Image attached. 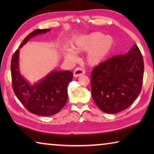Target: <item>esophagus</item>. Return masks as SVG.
<instances>
[{"label":"esophagus","mask_w":154,"mask_h":154,"mask_svg":"<svg viewBox=\"0 0 154 154\" xmlns=\"http://www.w3.org/2000/svg\"><path fill=\"white\" fill-rule=\"evenodd\" d=\"M85 71L83 69H82V68H77V69H75V70L73 72V75L75 77H77L79 76H81V75H82L83 74H85Z\"/></svg>","instance_id":"1"}]
</instances>
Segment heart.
<instances>
[{"label":"heart","mask_w":154,"mask_h":154,"mask_svg":"<svg viewBox=\"0 0 154 154\" xmlns=\"http://www.w3.org/2000/svg\"><path fill=\"white\" fill-rule=\"evenodd\" d=\"M113 45L114 39L112 36L95 32L78 38L75 42V49L77 53L88 51L85 61L90 66H95L105 60ZM65 57L70 61H75L76 54L74 51H68L65 54Z\"/></svg>","instance_id":"b5f03b06"}]
</instances>
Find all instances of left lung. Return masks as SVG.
I'll return each instance as SVG.
<instances>
[{"label": "left lung", "instance_id": "left-lung-1", "mask_svg": "<svg viewBox=\"0 0 154 154\" xmlns=\"http://www.w3.org/2000/svg\"><path fill=\"white\" fill-rule=\"evenodd\" d=\"M144 63L137 45L127 54L111 57L92 70L93 100L105 113L114 114L132 105L141 91Z\"/></svg>", "mask_w": 154, "mask_h": 154}]
</instances>
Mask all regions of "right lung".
<instances>
[{"label":"right lung","mask_w":154,"mask_h":154,"mask_svg":"<svg viewBox=\"0 0 154 154\" xmlns=\"http://www.w3.org/2000/svg\"><path fill=\"white\" fill-rule=\"evenodd\" d=\"M50 29H36L26 37L13 55L11 71L13 90L21 103L32 113L42 116L56 114L64 107L68 98L67 88L72 80L70 71H53L37 83L31 84L20 73V49L34 36Z\"/></svg>","instance_id":"add662e5"}]
</instances>
